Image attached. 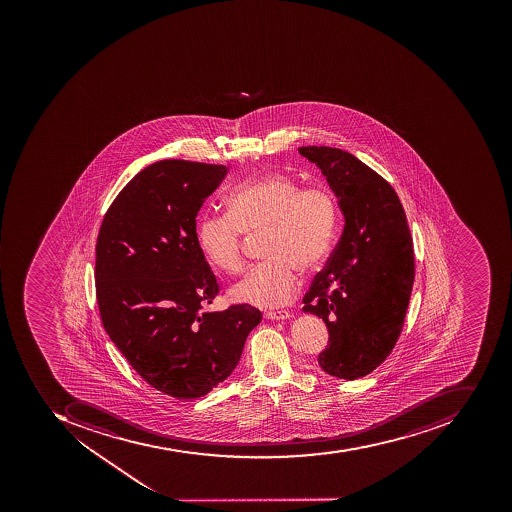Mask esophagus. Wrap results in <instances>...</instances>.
Segmentation results:
<instances>
[{
	"instance_id": "esophagus-1",
	"label": "esophagus",
	"mask_w": 512,
	"mask_h": 512,
	"mask_svg": "<svg viewBox=\"0 0 512 512\" xmlns=\"http://www.w3.org/2000/svg\"><path fill=\"white\" fill-rule=\"evenodd\" d=\"M266 319H287L291 318V313L287 312V310H280V312H266Z\"/></svg>"
}]
</instances>
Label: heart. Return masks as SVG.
Listing matches in <instances>:
<instances>
[{
  "label": "heart",
  "instance_id": "obj_1",
  "mask_svg": "<svg viewBox=\"0 0 512 512\" xmlns=\"http://www.w3.org/2000/svg\"><path fill=\"white\" fill-rule=\"evenodd\" d=\"M227 214H202L197 244L213 268L233 274L243 268V233L261 238L266 260L233 283L230 301L277 307L293 299L301 271L318 268L334 246L338 208L323 186H305L271 172L230 191Z\"/></svg>",
  "mask_w": 512,
  "mask_h": 512
}]
</instances>
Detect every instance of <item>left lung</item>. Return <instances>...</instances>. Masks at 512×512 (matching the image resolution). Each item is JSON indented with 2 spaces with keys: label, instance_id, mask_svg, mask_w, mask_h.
Here are the masks:
<instances>
[{
  "label": "left lung",
  "instance_id": "8db88e82",
  "mask_svg": "<svg viewBox=\"0 0 512 512\" xmlns=\"http://www.w3.org/2000/svg\"><path fill=\"white\" fill-rule=\"evenodd\" d=\"M299 153L321 169L345 216L340 243L316 274L302 310L323 318L329 330L319 367L354 381L390 356L403 330L414 243L395 189L371 167L334 147L312 145Z\"/></svg>",
  "mask_w": 512,
  "mask_h": 512
}]
</instances>
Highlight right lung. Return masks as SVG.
I'll use <instances>...</instances> for the list:
<instances>
[{
	"instance_id": "obj_1",
	"label": "right lung",
	"mask_w": 512,
	"mask_h": 512,
	"mask_svg": "<svg viewBox=\"0 0 512 512\" xmlns=\"http://www.w3.org/2000/svg\"><path fill=\"white\" fill-rule=\"evenodd\" d=\"M225 174L222 164H150L111 203L95 246L106 334L145 382L177 399L225 381L261 321L249 304L202 312L219 285L197 244L196 216Z\"/></svg>"
}]
</instances>
